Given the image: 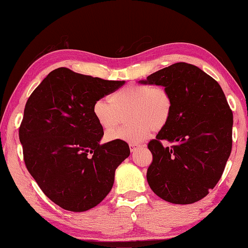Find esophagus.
I'll return each instance as SVG.
<instances>
[{
    "mask_svg": "<svg viewBox=\"0 0 248 248\" xmlns=\"http://www.w3.org/2000/svg\"><path fill=\"white\" fill-rule=\"evenodd\" d=\"M140 145L139 144H133V143H130L129 144V147H130V152H134V151H136L137 148H138Z\"/></svg>",
    "mask_w": 248,
    "mask_h": 248,
    "instance_id": "34e87169",
    "label": "esophagus"
}]
</instances>
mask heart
Returning <instances> with one entry per match:
<instances>
[{"label":"heart","mask_w":248,"mask_h":248,"mask_svg":"<svg viewBox=\"0 0 248 248\" xmlns=\"http://www.w3.org/2000/svg\"><path fill=\"white\" fill-rule=\"evenodd\" d=\"M110 103L98 100L92 107L96 122L105 130L113 129L129 113L131 124L108 131V141L122 140L138 144L147 138L151 130H161L173 112V98L167 88L144 84H131L113 92Z\"/></svg>","instance_id":"1"}]
</instances>
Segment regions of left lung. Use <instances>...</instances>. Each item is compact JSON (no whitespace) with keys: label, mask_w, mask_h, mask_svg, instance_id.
<instances>
[{"label":"left lung","mask_w":248,"mask_h":248,"mask_svg":"<svg viewBox=\"0 0 248 248\" xmlns=\"http://www.w3.org/2000/svg\"><path fill=\"white\" fill-rule=\"evenodd\" d=\"M142 84L167 88L173 98L169 123L147 147L146 179L154 193L172 203L203 199L221 179L232 153L233 115L218 82L196 65L177 62ZM168 140L170 147H163Z\"/></svg>","instance_id":"1"}]
</instances>
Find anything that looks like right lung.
Wrapping results in <instances>:
<instances>
[{
  "mask_svg": "<svg viewBox=\"0 0 248 248\" xmlns=\"http://www.w3.org/2000/svg\"><path fill=\"white\" fill-rule=\"evenodd\" d=\"M124 84L58 68L26 102L19 127L26 169L64 210L97 206L112 188L115 169L129 156L125 141L100 144L104 130L92 112L93 104Z\"/></svg>",
  "mask_w": 248,
  "mask_h": 248,
  "instance_id": "1",
  "label": "right lung"
}]
</instances>
